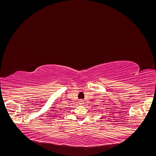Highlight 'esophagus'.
Masks as SVG:
<instances>
[{"label": "esophagus", "instance_id": "esophagus-1", "mask_svg": "<svg viewBox=\"0 0 156 156\" xmlns=\"http://www.w3.org/2000/svg\"><path fill=\"white\" fill-rule=\"evenodd\" d=\"M79 104L81 105H83V104H84V101H83V100H80L79 101Z\"/></svg>", "mask_w": 156, "mask_h": 156}]
</instances>
